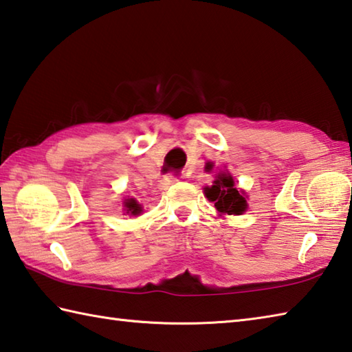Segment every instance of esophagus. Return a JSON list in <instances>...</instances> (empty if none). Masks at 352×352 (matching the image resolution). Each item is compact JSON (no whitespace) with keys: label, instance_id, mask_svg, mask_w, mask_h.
Masks as SVG:
<instances>
[{"label":"esophagus","instance_id":"34e87169","mask_svg":"<svg viewBox=\"0 0 352 352\" xmlns=\"http://www.w3.org/2000/svg\"><path fill=\"white\" fill-rule=\"evenodd\" d=\"M180 175H174V174H168L166 175L163 180H162V186L163 188H166V186H169V184H174V183H177L178 180H180Z\"/></svg>","mask_w":352,"mask_h":352}]
</instances>
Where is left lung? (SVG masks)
Listing matches in <instances>:
<instances>
[{"label":"left lung","mask_w":352,"mask_h":352,"mask_svg":"<svg viewBox=\"0 0 352 352\" xmlns=\"http://www.w3.org/2000/svg\"><path fill=\"white\" fill-rule=\"evenodd\" d=\"M206 169H212V164H208ZM204 194H206L210 201H214L217 210L223 214L240 215L248 208L245 197L234 186L232 177L228 174L217 175L212 186L204 188Z\"/></svg>","instance_id":"obj_1"}]
</instances>
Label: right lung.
I'll return each mask as SVG.
<instances>
[{"label": "right lung", "instance_id": "add662e5", "mask_svg": "<svg viewBox=\"0 0 352 352\" xmlns=\"http://www.w3.org/2000/svg\"><path fill=\"white\" fill-rule=\"evenodd\" d=\"M126 208H127V212H131L133 215H137L140 210H142L140 204L133 200V198H131V200H126Z\"/></svg>", "mask_w": 352, "mask_h": 352}]
</instances>
